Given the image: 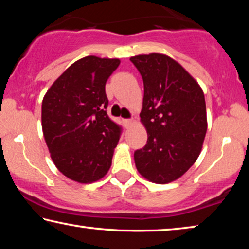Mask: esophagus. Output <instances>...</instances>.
<instances>
[{
    "label": "esophagus",
    "mask_w": 249,
    "mask_h": 249,
    "mask_svg": "<svg viewBox=\"0 0 249 249\" xmlns=\"http://www.w3.org/2000/svg\"><path fill=\"white\" fill-rule=\"evenodd\" d=\"M124 124H125V127H129V126L135 124V121L134 120H124Z\"/></svg>",
    "instance_id": "obj_1"
}]
</instances>
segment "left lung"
<instances>
[{
    "label": "left lung",
    "instance_id": "8db88e82",
    "mask_svg": "<svg viewBox=\"0 0 249 249\" xmlns=\"http://www.w3.org/2000/svg\"><path fill=\"white\" fill-rule=\"evenodd\" d=\"M129 60L144 81L140 116L148 135L144 148L135 151V165L150 182H172L189 170L202 150L208 129L203 90L167 54H137Z\"/></svg>",
    "mask_w": 249,
    "mask_h": 249
}]
</instances>
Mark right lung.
I'll use <instances>...</instances> for the list:
<instances>
[{"label": "right lung", "instance_id": "add662e5", "mask_svg": "<svg viewBox=\"0 0 249 249\" xmlns=\"http://www.w3.org/2000/svg\"><path fill=\"white\" fill-rule=\"evenodd\" d=\"M121 60L88 56L67 69L41 104V127L54 166L79 183L107 174L121 128L109 120L105 83Z\"/></svg>", "mask_w": 249, "mask_h": 249}]
</instances>
